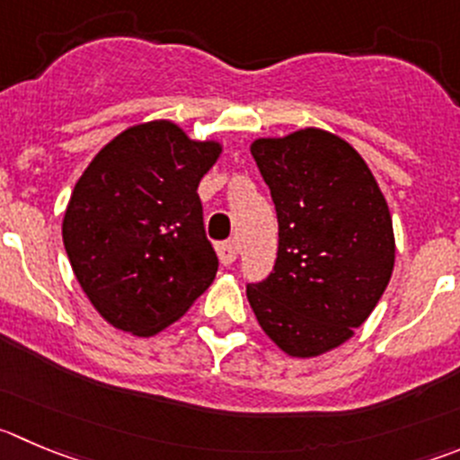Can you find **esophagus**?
<instances>
[{"label":"esophagus","mask_w":460,"mask_h":460,"mask_svg":"<svg viewBox=\"0 0 460 460\" xmlns=\"http://www.w3.org/2000/svg\"><path fill=\"white\" fill-rule=\"evenodd\" d=\"M218 257H221V261L223 264H233L234 260H237V255H239V246L234 242H223V243H218Z\"/></svg>","instance_id":"esophagus-1"}]
</instances>
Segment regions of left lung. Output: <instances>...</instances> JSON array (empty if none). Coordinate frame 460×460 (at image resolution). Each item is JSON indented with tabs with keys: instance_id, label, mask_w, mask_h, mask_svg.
Instances as JSON below:
<instances>
[{
	"instance_id": "left-lung-1",
	"label": "left lung",
	"mask_w": 460,
	"mask_h": 460,
	"mask_svg": "<svg viewBox=\"0 0 460 460\" xmlns=\"http://www.w3.org/2000/svg\"><path fill=\"white\" fill-rule=\"evenodd\" d=\"M279 226L269 278L246 287L261 330L291 357L354 334L393 273V221L364 157L318 128L251 146Z\"/></svg>"
}]
</instances>
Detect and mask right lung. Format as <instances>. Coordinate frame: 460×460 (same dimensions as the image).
<instances>
[{
	"mask_svg": "<svg viewBox=\"0 0 460 460\" xmlns=\"http://www.w3.org/2000/svg\"><path fill=\"white\" fill-rule=\"evenodd\" d=\"M218 153L217 142H194L172 121H148L106 144L76 182L63 243L111 325L155 334L212 284L218 257L196 190Z\"/></svg>",
	"mask_w": 460,
	"mask_h": 460,
	"instance_id": "add662e5",
	"label": "right lung"
}]
</instances>
